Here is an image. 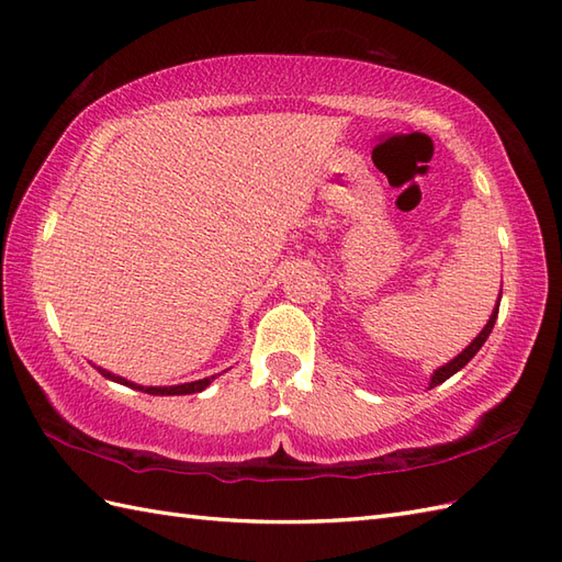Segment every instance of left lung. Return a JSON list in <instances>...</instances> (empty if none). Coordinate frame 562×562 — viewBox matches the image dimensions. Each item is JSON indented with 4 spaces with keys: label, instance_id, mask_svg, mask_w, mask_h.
Listing matches in <instances>:
<instances>
[{
    "label": "left lung",
    "instance_id": "1",
    "mask_svg": "<svg viewBox=\"0 0 562 562\" xmlns=\"http://www.w3.org/2000/svg\"><path fill=\"white\" fill-rule=\"evenodd\" d=\"M499 300H503V292H499ZM497 312H499V304H495V312L491 314V321H487L485 324V328L479 333V338H475L469 348H465L461 355H457L453 357L451 362H447L445 367H439V369H435V374H432V379H429V389H435L437 384H445V381L449 379V376H453L459 372V369H463L465 364H469L471 360H473V355L479 352L481 348H483V342L487 340V336H491V330H493V326H495V318H497Z\"/></svg>",
    "mask_w": 562,
    "mask_h": 562
}]
</instances>
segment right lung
Here are the masks:
<instances>
[{"label":"right lung","instance_id":"right-lung-1","mask_svg":"<svg viewBox=\"0 0 562 562\" xmlns=\"http://www.w3.org/2000/svg\"><path fill=\"white\" fill-rule=\"evenodd\" d=\"M97 369H99V372H101L105 379L117 381V384L130 386V389L151 393V396H188V393L205 391V389L212 384V381H214V376H207V379H198V381H190V384H178V386H139V384H133V381H127V379H123V376H115V374H111V372H105V369H101V367H97Z\"/></svg>","mask_w":562,"mask_h":562}]
</instances>
